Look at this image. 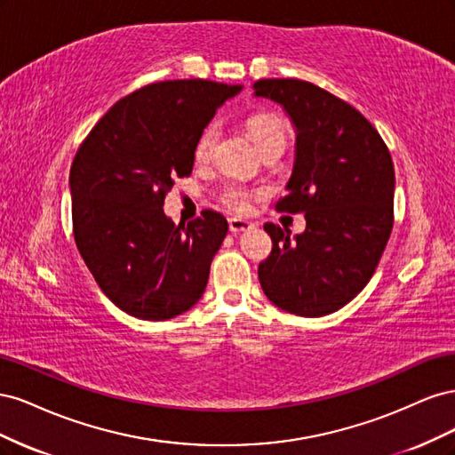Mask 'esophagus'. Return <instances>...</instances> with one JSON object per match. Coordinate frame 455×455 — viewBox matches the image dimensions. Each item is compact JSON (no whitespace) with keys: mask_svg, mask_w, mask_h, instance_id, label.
<instances>
[{"mask_svg":"<svg viewBox=\"0 0 455 455\" xmlns=\"http://www.w3.org/2000/svg\"><path fill=\"white\" fill-rule=\"evenodd\" d=\"M228 222H229V231H233V233H239V231H249V229H252V228H254V224H252V222H249V220H244V218H237V216L229 218Z\"/></svg>","mask_w":455,"mask_h":455,"instance_id":"1","label":"esophagus"}]
</instances>
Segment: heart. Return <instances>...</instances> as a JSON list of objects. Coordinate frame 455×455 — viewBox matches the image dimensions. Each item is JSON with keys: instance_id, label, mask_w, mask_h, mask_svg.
Wrapping results in <instances>:
<instances>
[{"instance_id": "obj_1", "label": "heart", "mask_w": 455, "mask_h": 455, "mask_svg": "<svg viewBox=\"0 0 455 455\" xmlns=\"http://www.w3.org/2000/svg\"><path fill=\"white\" fill-rule=\"evenodd\" d=\"M246 129H249V134L252 136V140L261 154L271 148H284L286 123L279 116L256 114V116L246 119ZM218 136H220V131L216 125H206L201 131L199 139L196 142V148H194V157L199 164H204L211 161L216 142H218ZM259 194H261V189L246 188L243 184L231 182L222 189V203L228 204L233 211H244L246 206H249L251 199Z\"/></svg>"}]
</instances>
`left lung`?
<instances>
[{
  "label": "left lung",
  "mask_w": 455,
  "mask_h": 455,
  "mask_svg": "<svg viewBox=\"0 0 455 455\" xmlns=\"http://www.w3.org/2000/svg\"><path fill=\"white\" fill-rule=\"evenodd\" d=\"M296 127V161L279 212H306L291 241L266 224L273 249L258 266L271 304L299 316L341 309L374 275L393 229L395 169L374 125L332 92L299 79H259Z\"/></svg>",
  "instance_id": "8db88e82"
}]
</instances>
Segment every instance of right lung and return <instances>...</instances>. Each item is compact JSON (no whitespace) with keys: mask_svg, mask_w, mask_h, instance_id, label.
Listing matches in <instances>:
<instances>
[{"mask_svg":"<svg viewBox=\"0 0 455 455\" xmlns=\"http://www.w3.org/2000/svg\"><path fill=\"white\" fill-rule=\"evenodd\" d=\"M241 91L209 79L159 81L127 94L96 123L70 169L77 251L100 291L136 319L167 321L194 307L228 220L203 211L188 226L164 216L176 178L216 109Z\"/></svg>","mask_w":455,"mask_h":455,"instance_id":"obj_1","label":"right lung"}]
</instances>
